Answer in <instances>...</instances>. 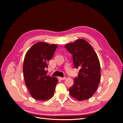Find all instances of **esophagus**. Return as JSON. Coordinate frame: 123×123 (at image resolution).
Wrapping results in <instances>:
<instances>
[{
    "label": "esophagus",
    "mask_w": 123,
    "mask_h": 123,
    "mask_svg": "<svg viewBox=\"0 0 123 123\" xmlns=\"http://www.w3.org/2000/svg\"><path fill=\"white\" fill-rule=\"evenodd\" d=\"M66 79V77H58V79L61 80H65Z\"/></svg>",
    "instance_id": "esophagus-1"
}]
</instances>
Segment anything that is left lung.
<instances>
[{
	"mask_svg": "<svg viewBox=\"0 0 123 123\" xmlns=\"http://www.w3.org/2000/svg\"><path fill=\"white\" fill-rule=\"evenodd\" d=\"M73 55L74 68L80 69L69 89L70 95L78 100L87 99L97 90L100 80V66L97 54L90 44L79 39L65 46Z\"/></svg>",
	"mask_w": 123,
	"mask_h": 123,
	"instance_id": "obj_1",
	"label": "left lung"
}]
</instances>
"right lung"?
I'll use <instances>...</instances> for the list:
<instances>
[{"instance_id":"add662e5","label":"right lung","mask_w":123,"mask_h":123,"mask_svg":"<svg viewBox=\"0 0 123 123\" xmlns=\"http://www.w3.org/2000/svg\"><path fill=\"white\" fill-rule=\"evenodd\" d=\"M57 47L56 44L39 42L25 54L23 65L25 82L29 93L36 100H49L54 95L57 79L48 75L46 69Z\"/></svg>"}]
</instances>
